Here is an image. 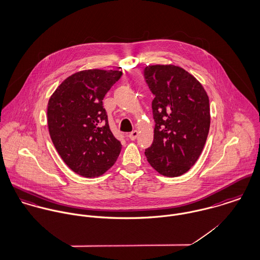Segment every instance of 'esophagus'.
<instances>
[{"mask_svg": "<svg viewBox=\"0 0 260 260\" xmlns=\"http://www.w3.org/2000/svg\"><path fill=\"white\" fill-rule=\"evenodd\" d=\"M138 136H139V132H138V131H134V132H132V133L129 134L128 138H129L132 141H135V140L138 138Z\"/></svg>", "mask_w": 260, "mask_h": 260, "instance_id": "1", "label": "esophagus"}]
</instances>
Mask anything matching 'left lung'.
Wrapping results in <instances>:
<instances>
[{"mask_svg": "<svg viewBox=\"0 0 260 260\" xmlns=\"http://www.w3.org/2000/svg\"><path fill=\"white\" fill-rule=\"evenodd\" d=\"M154 94L153 143L145 149L149 165L161 175L175 177L197 162L210 126L208 95L188 72L174 64H152L144 70Z\"/></svg>", "mask_w": 260, "mask_h": 260, "instance_id": "obj_1", "label": "left lung"}]
</instances>
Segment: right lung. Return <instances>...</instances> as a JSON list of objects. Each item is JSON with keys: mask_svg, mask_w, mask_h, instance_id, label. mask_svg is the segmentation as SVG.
I'll return each mask as SVG.
<instances>
[{"mask_svg": "<svg viewBox=\"0 0 260 260\" xmlns=\"http://www.w3.org/2000/svg\"><path fill=\"white\" fill-rule=\"evenodd\" d=\"M120 71L84 70L68 77L48 103V127L64 164L84 177H98L116 161L121 144L111 132L103 100Z\"/></svg>", "mask_w": 260, "mask_h": 260, "instance_id": "obj_1", "label": "right lung"}]
</instances>
